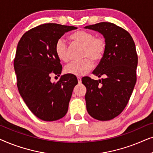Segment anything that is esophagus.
I'll use <instances>...</instances> for the list:
<instances>
[{
	"mask_svg": "<svg viewBox=\"0 0 153 153\" xmlns=\"http://www.w3.org/2000/svg\"><path fill=\"white\" fill-rule=\"evenodd\" d=\"M77 80H78V83L80 84V83H81V79L80 78V77H77Z\"/></svg>",
	"mask_w": 153,
	"mask_h": 153,
	"instance_id": "34e87169",
	"label": "esophagus"
}]
</instances>
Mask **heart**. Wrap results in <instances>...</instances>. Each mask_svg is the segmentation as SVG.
I'll return each instance as SVG.
<instances>
[{
    "label": "heart",
    "mask_w": 153,
    "mask_h": 153,
    "mask_svg": "<svg viewBox=\"0 0 153 153\" xmlns=\"http://www.w3.org/2000/svg\"><path fill=\"white\" fill-rule=\"evenodd\" d=\"M69 39L73 44L82 47L79 61H74L68 65L65 68L67 74L81 76L86 74L93 68V62H99L103 59L106 53L107 44L104 37L95 35L89 30H79L72 33ZM54 51L57 57L62 62L70 60L69 49L63 39H58L54 46Z\"/></svg>",
    "instance_id": "obj_1"
}]
</instances>
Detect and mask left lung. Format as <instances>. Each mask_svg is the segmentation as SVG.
Segmentation results:
<instances>
[{
  "instance_id": "1",
  "label": "left lung",
  "mask_w": 153,
  "mask_h": 153,
  "mask_svg": "<svg viewBox=\"0 0 153 153\" xmlns=\"http://www.w3.org/2000/svg\"><path fill=\"white\" fill-rule=\"evenodd\" d=\"M85 28L98 31L107 44L103 59L93 72L99 81L83 77L86 87V108L98 120H109L120 115L128 103L137 82L138 56L135 43L124 28L110 22L90 25Z\"/></svg>"
}]
</instances>
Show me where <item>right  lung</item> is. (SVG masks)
<instances>
[{
	"label": "right lung",
	"instance_id": "add662e5",
	"mask_svg": "<svg viewBox=\"0 0 153 153\" xmlns=\"http://www.w3.org/2000/svg\"><path fill=\"white\" fill-rule=\"evenodd\" d=\"M76 28L53 23L41 24L25 33L17 45L14 68L19 92L31 112L42 120H57L68 112L77 79L65 74L52 83L51 75L60 76L62 68L54 51L56 41Z\"/></svg>",
	"mask_w": 153,
	"mask_h": 153
}]
</instances>
